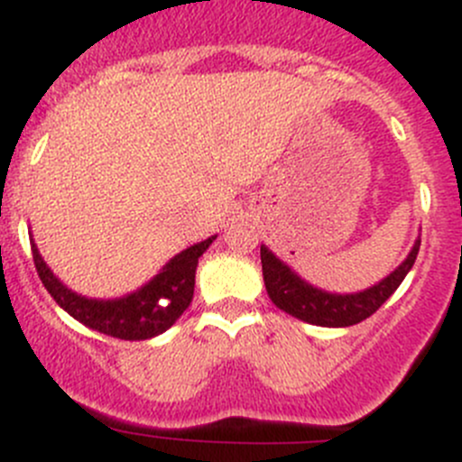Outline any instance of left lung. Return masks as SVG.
Wrapping results in <instances>:
<instances>
[{
    "label": "left lung",
    "mask_w": 462,
    "mask_h": 462,
    "mask_svg": "<svg viewBox=\"0 0 462 462\" xmlns=\"http://www.w3.org/2000/svg\"><path fill=\"white\" fill-rule=\"evenodd\" d=\"M418 250L420 236L415 239L413 248L406 254L404 262L382 282L364 291H356V293H331V291H322L309 284L289 263L282 262L273 250L262 245L263 284H266L268 298L273 300V304L289 316L298 318V320L320 327H350L373 316L395 293L397 286L404 282V277L413 268Z\"/></svg>",
    "instance_id": "1"
}]
</instances>
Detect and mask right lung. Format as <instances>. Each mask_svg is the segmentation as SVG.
<instances>
[{"label": "right lung", "mask_w": 462, "mask_h": 462, "mask_svg": "<svg viewBox=\"0 0 462 462\" xmlns=\"http://www.w3.org/2000/svg\"><path fill=\"white\" fill-rule=\"evenodd\" d=\"M214 239L217 235L189 245L169 259L162 271L151 277L144 286L112 300L85 298L62 284L42 259L33 236H31V253H33L35 271L44 289L71 318L112 338L146 340L167 331L189 307L194 298L196 266H199L200 254L212 245Z\"/></svg>", "instance_id": "right-lung-1"}]
</instances>
